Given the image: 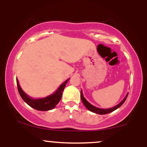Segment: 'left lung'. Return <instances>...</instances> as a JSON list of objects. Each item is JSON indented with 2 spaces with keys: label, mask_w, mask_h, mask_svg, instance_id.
Masks as SVG:
<instances>
[{
  "label": "left lung",
  "mask_w": 147,
  "mask_h": 147,
  "mask_svg": "<svg viewBox=\"0 0 147 147\" xmlns=\"http://www.w3.org/2000/svg\"><path fill=\"white\" fill-rule=\"evenodd\" d=\"M128 94H129V93H128ZM128 94L126 95L125 98L123 99V100L120 103H119V104H118L117 105L114 106V107L111 108V109H99V108H97V107H96V106H92V104H90V103L88 102L86 99L84 98L83 93H82V90H81V99H82V102H83L84 106H86V108L87 109H88V110L90 111H91V112L95 113H97V114H99V115H105V114L113 112V111H114L115 110H116V109H117L118 108L120 107V106H122L123 104H124V102L126 101V98H127Z\"/></svg>",
  "instance_id": "8db88e82"
}]
</instances>
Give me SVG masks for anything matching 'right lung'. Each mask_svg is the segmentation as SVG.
Segmentation results:
<instances>
[{
  "instance_id": "obj_1",
  "label": "right lung",
  "mask_w": 147,
  "mask_h": 147,
  "mask_svg": "<svg viewBox=\"0 0 147 147\" xmlns=\"http://www.w3.org/2000/svg\"><path fill=\"white\" fill-rule=\"evenodd\" d=\"M68 80L69 79H67L64 83L62 84L55 93H53L50 96H48V97H45V98L41 99H32L30 97L21 89V86H19V84H18V81L17 79H16V83H17L18 92H19L21 98L23 99V101L25 103H27L30 106L32 107L33 109H36V110L45 111L53 109L57 106V104L59 102L61 99L62 92L63 91L65 84H67Z\"/></svg>"
}]
</instances>
